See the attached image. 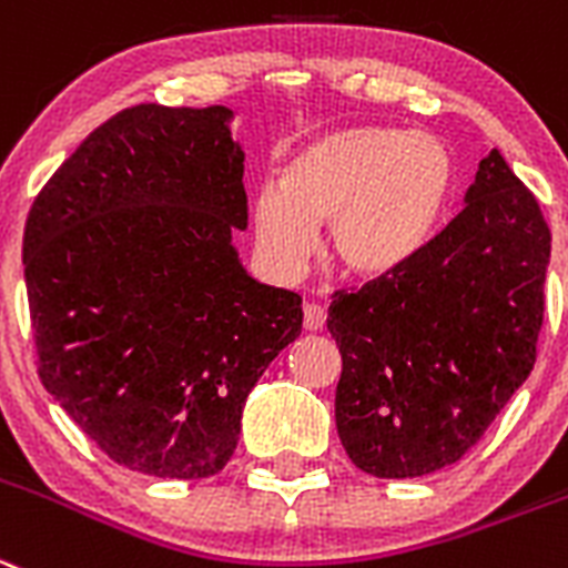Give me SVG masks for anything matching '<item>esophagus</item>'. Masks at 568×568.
Segmentation results:
<instances>
[{
  "label": "esophagus",
  "instance_id": "esophagus-1",
  "mask_svg": "<svg viewBox=\"0 0 568 568\" xmlns=\"http://www.w3.org/2000/svg\"><path fill=\"white\" fill-rule=\"evenodd\" d=\"M302 316H305V331H322L327 320V311L322 308L320 302H308V305L302 308Z\"/></svg>",
  "mask_w": 568,
  "mask_h": 568
}]
</instances>
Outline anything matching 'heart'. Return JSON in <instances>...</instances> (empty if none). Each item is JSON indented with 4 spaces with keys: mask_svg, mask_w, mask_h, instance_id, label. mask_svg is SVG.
I'll list each match as a JSON object with an SVG mask.
<instances>
[{
    "mask_svg": "<svg viewBox=\"0 0 568 568\" xmlns=\"http://www.w3.org/2000/svg\"><path fill=\"white\" fill-rule=\"evenodd\" d=\"M452 156L428 134L364 125L320 136L285 162L283 182L252 199L254 243L291 274L327 225L333 263L358 277L395 272L428 241L452 195Z\"/></svg>",
    "mask_w": 568,
    "mask_h": 568,
    "instance_id": "heart-1",
    "label": "heart"
}]
</instances>
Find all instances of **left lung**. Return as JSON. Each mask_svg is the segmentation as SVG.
Masks as SVG:
<instances>
[{
  "instance_id": "left-lung-1",
  "label": "left lung",
  "mask_w": 568,
  "mask_h": 568,
  "mask_svg": "<svg viewBox=\"0 0 568 568\" xmlns=\"http://www.w3.org/2000/svg\"><path fill=\"white\" fill-rule=\"evenodd\" d=\"M549 246L538 199L490 151L463 212L404 266L333 291L336 428L356 468L412 479L479 443L538 356Z\"/></svg>"
}]
</instances>
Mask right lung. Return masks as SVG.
<instances>
[{"instance_id": "obj_1", "label": "right lung", "mask_w": 568, "mask_h": 568, "mask_svg": "<svg viewBox=\"0 0 568 568\" xmlns=\"http://www.w3.org/2000/svg\"><path fill=\"white\" fill-rule=\"evenodd\" d=\"M224 105L123 109L50 176L24 224L39 378L100 452L159 479L235 454L248 392L302 300L246 274L243 151Z\"/></svg>"}]
</instances>
